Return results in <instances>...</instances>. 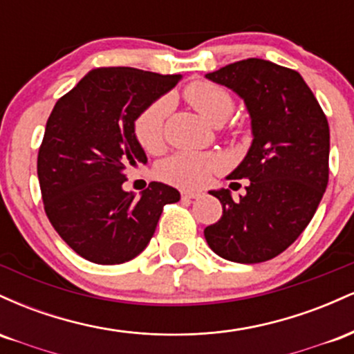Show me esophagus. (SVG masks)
Wrapping results in <instances>:
<instances>
[{
    "instance_id": "obj_1",
    "label": "esophagus",
    "mask_w": 354,
    "mask_h": 354,
    "mask_svg": "<svg viewBox=\"0 0 354 354\" xmlns=\"http://www.w3.org/2000/svg\"><path fill=\"white\" fill-rule=\"evenodd\" d=\"M201 194H203L201 191H189V189L181 191V198H183V200H194V198H200Z\"/></svg>"
}]
</instances>
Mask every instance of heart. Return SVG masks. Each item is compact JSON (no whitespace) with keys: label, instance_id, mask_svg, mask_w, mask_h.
<instances>
[{"label":"heart","instance_id":"heart-1","mask_svg":"<svg viewBox=\"0 0 354 354\" xmlns=\"http://www.w3.org/2000/svg\"><path fill=\"white\" fill-rule=\"evenodd\" d=\"M185 98L211 124H223L234 109V101L225 88L209 81H194L185 89ZM171 111V100L154 101L138 116L135 131L146 151H158L165 141V126ZM225 160L216 153H176L158 168L161 180L180 188H201L214 173L223 171Z\"/></svg>","mask_w":354,"mask_h":354}]
</instances>
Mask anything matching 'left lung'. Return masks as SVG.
I'll return each mask as SVG.
<instances>
[{"mask_svg": "<svg viewBox=\"0 0 354 354\" xmlns=\"http://www.w3.org/2000/svg\"><path fill=\"white\" fill-rule=\"evenodd\" d=\"M245 101L251 120L246 156L228 180H248L245 196L211 189L223 216L205 230L211 250L228 261L253 265L283 253L315 216L328 185L330 126L298 71L261 58L205 75Z\"/></svg>", "mask_w": 354, "mask_h": 354, "instance_id": "8db88e82", "label": "left lung"}]
</instances>
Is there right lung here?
<instances>
[{
  "label": "right lung",
  "mask_w": 354,
  "mask_h": 354,
  "mask_svg": "<svg viewBox=\"0 0 354 354\" xmlns=\"http://www.w3.org/2000/svg\"><path fill=\"white\" fill-rule=\"evenodd\" d=\"M181 75L96 68L58 100L38 153L44 211L71 250L96 265H120L148 246L180 191L153 181L140 198L124 191L126 171L148 163L135 133L146 108Z\"/></svg>",
  "instance_id": "1"
}]
</instances>
